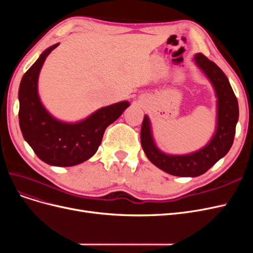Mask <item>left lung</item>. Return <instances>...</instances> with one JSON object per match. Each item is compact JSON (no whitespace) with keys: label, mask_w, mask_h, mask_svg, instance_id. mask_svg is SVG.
Masks as SVG:
<instances>
[{"label":"left lung","mask_w":253,"mask_h":253,"mask_svg":"<svg viewBox=\"0 0 253 253\" xmlns=\"http://www.w3.org/2000/svg\"><path fill=\"white\" fill-rule=\"evenodd\" d=\"M196 64L211 80L217 96V127L212 140L200 151L189 155L170 156L160 152L153 141L150 121L143 117L140 132L142 149L150 162L160 170L180 177L200 176L208 171L230 150L239 119V103L224 72L203 53L195 56Z\"/></svg>","instance_id":"obj_1"}]
</instances>
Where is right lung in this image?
Returning a JSON list of instances; mask_svg holds the SVG:
<instances>
[{
  "mask_svg": "<svg viewBox=\"0 0 253 253\" xmlns=\"http://www.w3.org/2000/svg\"><path fill=\"white\" fill-rule=\"evenodd\" d=\"M58 46L45 50L24 74L19 88V124L24 139L42 162L50 166L72 167L93 156L105 128L129 105L122 101L105 106L78 124L56 120L43 108L38 96V77L45 59Z\"/></svg>",
  "mask_w": 253,
  "mask_h": 253,
  "instance_id": "obj_1",
  "label": "right lung"
}]
</instances>
